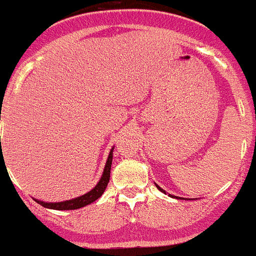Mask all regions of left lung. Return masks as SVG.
<instances>
[{"mask_svg": "<svg viewBox=\"0 0 256 256\" xmlns=\"http://www.w3.org/2000/svg\"><path fill=\"white\" fill-rule=\"evenodd\" d=\"M156 188H158L159 190H160V192H163V193H164V194H166V190H163V189H162V188H160V186H158V185H156ZM168 196H171V194H168ZM174 198H178V196H174ZM180 200H181V198H180Z\"/></svg>", "mask_w": 256, "mask_h": 256, "instance_id": "8db88e82", "label": "left lung"}]
</instances>
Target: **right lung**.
Returning a JSON list of instances; mask_svg holds the SVG:
<instances>
[{
    "label": "right lung",
    "mask_w": 256,
    "mask_h": 256,
    "mask_svg": "<svg viewBox=\"0 0 256 256\" xmlns=\"http://www.w3.org/2000/svg\"><path fill=\"white\" fill-rule=\"evenodd\" d=\"M112 152L114 148L110 150V154H108V158L106 160V166H104V174H102L101 178L98 181V184L96 185L90 192H88L86 194L82 196H78V198H74V200H63V202H56V203H49V202H42V200H34L38 204H41L42 207H46V208L52 210H78L82 208L84 206H88L90 203H93L94 200H97L100 196L104 194V189H106L107 184H108V180H110V171H111V163H112Z\"/></svg>",
    "instance_id": "obj_1"
}]
</instances>
